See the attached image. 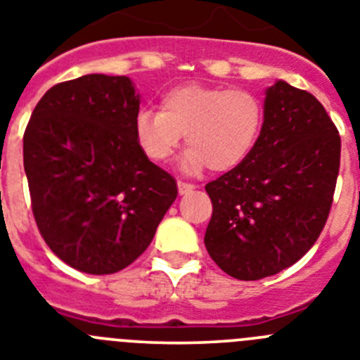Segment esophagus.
<instances>
[{
  "mask_svg": "<svg viewBox=\"0 0 360 360\" xmlns=\"http://www.w3.org/2000/svg\"><path fill=\"white\" fill-rule=\"evenodd\" d=\"M193 188H195L193 184L184 183V181H177V190H179V195H184V193L192 192Z\"/></svg>",
  "mask_w": 360,
  "mask_h": 360,
  "instance_id": "esophagus-1",
  "label": "esophagus"
}]
</instances>
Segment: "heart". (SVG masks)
Here are the masks:
<instances>
[{"label":"heart","mask_w":360,"mask_h":360,"mask_svg":"<svg viewBox=\"0 0 360 360\" xmlns=\"http://www.w3.org/2000/svg\"><path fill=\"white\" fill-rule=\"evenodd\" d=\"M264 127V103L248 89L183 84L161 98L160 111L136 115L134 140L147 160L163 163L183 143L184 172H229L244 163Z\"/></svg>","instance_id":"obj_1"}]
</instances>
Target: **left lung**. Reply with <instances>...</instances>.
I'll return each instance as SVG.
<instances>
[{
    "label": "left lung",
    "mask_w": 360,
    "mask_h": 360,
    "mask_svg": "<svg viewBox=\"0 0 360 360\" xmlns=\"http://www.w3.org/2000/svg\"><path fill=\"white\" fill-rule=\"evenodd\" d=\"M341 138L321 102L283 80L267 87L264 127L248 160L206 184L204 245L224 273L262 280L296 264L323 231Z\"/></svg>",
    "instance_id": "8db88e82"
}]
</instances>
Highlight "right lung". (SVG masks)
Instances as JSON below:
<instances>
[{
	"mask_svg": "<svg viewBox=\"0 0 360 360\" xmlns=\"http://www.w3.org/2000/svg\"><path fill=\"white\" fill-rule=\"evenodd\" d=\"M138 111L129 77L91 73L48 89L22 136L39 231L82 273L131 265L177 197L176 179L136 143Z\"/></svg>",
	"mask_w": 360,
	"mask_h": 360,
	"instance_id": "right-lung-1",
	"label": "right lung"
}]
</instances>
